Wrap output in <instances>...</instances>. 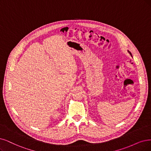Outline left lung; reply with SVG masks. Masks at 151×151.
<instances>
[{
  "label": "left lung",
  "instance_id": "left-lung-1",
  "mask_svg": "<svg viewBox=\"0 0 151 151\" xmlns=\"http://www.w3.org/2000/svg\"><path fill=\"white\" fill-rule=\"evenodd\" d=\"M128 53H129V54H130V55H131V57H132V54H131V52H129V51H128Z\"/></svg>",
  "mask_w": 151,
  "mask_h": 151
}]
</instances>
